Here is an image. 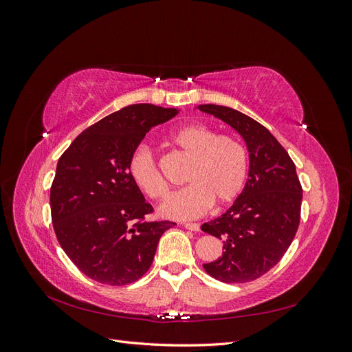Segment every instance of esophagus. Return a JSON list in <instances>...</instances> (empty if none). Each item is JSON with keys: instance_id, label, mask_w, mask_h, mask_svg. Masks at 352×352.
<instances>
[{"instance_id": "1", "label": "esophagus", "mask_w": 352, "mask_h": 352, "mask_svg": "<svg viewBox=\"0 0 352 352\" xmlns=\"http://www.w3.org/2000/svg\"><path fill=\"white\" fill-rule=\"evenodd\" d=\"M184 228L188 229V230H192V232H198L199 230L198 223H184Z\"/></svg>"}]
</instances>
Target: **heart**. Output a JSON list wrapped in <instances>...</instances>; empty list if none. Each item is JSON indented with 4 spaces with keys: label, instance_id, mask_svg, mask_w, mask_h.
<instances>
[{
    "label": "heart",
    "instance_id": "1",
    "mask_svg": "<svg viewBox=\"0 0 352 352\" xmlns=\"http://www.w3.org/2000/svg\"><path fill=\"white\" fill-rule=\"evenodd\" d=\"M170 141L194 160L186 175L189 185L167 199L162 207L164 216L197 219L206 214L212 202L219 207L228 206L241 195L248 176V155L235 138L192 123L175 131ZM127 168L133 184L146 197L163 201L168 195V185L150 148H135Z\"/></svg>",
    "mask_w": 352,
    "mask_h": 352
}]
</instances>
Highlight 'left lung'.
Segmentation results:
<instances>
[{
	"label": "left lung",
	"instance_id": "1",
	"mask_svg": "<svg viewBox=\"0 0 352 352\" xmlns=\"http://www.w3.org/2000/svg\"><path fill=\"white\" fill-rule=\"evenodd\" d=\"M198 109L238 131L250 151L242 194L225 214L201 226L223 241L221 257L202 267L220 282H251L273 269L292 243L300 226L302 188L289 154L263 124L223 105Z\"/></svg>",
	"mask_w": 352,
	"mask_h": 352
}]
</instances>
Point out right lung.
I'll list each match as a JSON object with an SVG mask.
<instances>
[{
	"label": "right lung",
	"instance_id": "obj_1",
	"mask_svg": "<svg viewBox=\"0 0 352 352\" xmlns=\"http://www.w3.org/2000/svg\"><path fill=\"white\" fill-rule=\"evenodd\" d=\"M176 109L133 104L89 126L61 154L50 192L63 251L88 278L129 285L151 267L163 233L176 223L148 220L153 206L129 175V158L151 127Z\"/></svg>",
	"mask_w": 352,
	"mask_h": 352
}]
</instances>
